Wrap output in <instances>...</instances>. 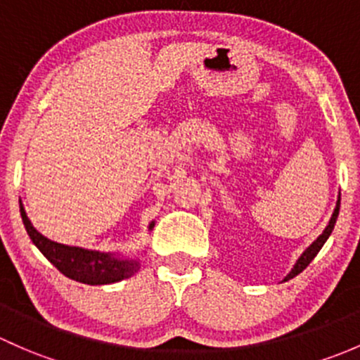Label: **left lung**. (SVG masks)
Listing matches in <instances>:
<instances>
[{
    "mask_svg": "<svg viewBox=\"0 0 360 360\" xmlns=\"http://www.w3.org/2000/svg\"><path fill=\"white\" fill-rule=\"evenodd\" d=\"M338 213H340V199H338V202H336L335 213H333V217H331V220H329V225H328V227H326V231L322 232V234L319 236L317 239L314 240V243L310 244L309 248H307L305 253H303L302 257L298 258V262H296V265L292 266V270H291L290 274H288L286 279H284V281L292 279V277H295V276H298V274L302 272V270H305L307 266H309V263L312 262L314 258H316V255L319 253V251H321V248L324 246V243H326V240H328V237L331 236L333 229H335V224H336V218H338Z\"/></svg>",
    "mask_w": 360,
    "mask_h": 360,
    "instance_id": "left-lung-1",
    "label": "left lung"
}]
</instances>
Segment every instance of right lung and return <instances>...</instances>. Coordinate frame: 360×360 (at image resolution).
<instances>
[{
	"mask_svg": "<svg viewBox=\"0 0 360 360\" xmlns=\"http://www.w3.org/2000/svg\"><path fill=\"white\" fill-rule=\"evenodd\" d=\"M20 217L22 221H24L25 231H27L32 243L36 244V248L69 279L95 286V284H110L128 279L139 270L136 260H116L109 255L98 253V251L64 246V244L46 239L32 227L22 202ZM153 225L154 224H150V229H153Z\"/></svg>",
	"mask_w": 360,
	"mask_h": 360,
	"instance_id": "1",
	"label": "right lung"
}]
</instances>
